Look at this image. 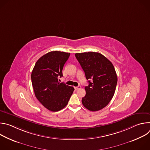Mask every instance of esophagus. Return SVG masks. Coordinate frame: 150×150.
<instances>
[{
	"label": "esophagus",
	"instance_id": "1",
	"mask_svg": "<svg viewBox=\"0 0 150 150\" xmlns=\"http://www.w3.org/2000/svg\"><path fill=\"white\" fill-rule=\"evenodd\" d=\"M81 88V87L80 86V85H78V87H75V89L76 90H79V89H80Z\"/></svg>",
	"mask_w": 150,
	"mask_h": 150
}]
</instances>
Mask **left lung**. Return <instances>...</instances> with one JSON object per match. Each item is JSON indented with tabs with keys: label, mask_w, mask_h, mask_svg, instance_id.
Masks as SVG:
<instances>
[{
	"label": "left lung",
	"mask_w": 150,
	"mask_h": 150,
	"mask_svg": "<svg viewBox=\"0 0 150 150\" xmlns=\"http://www.w3.org/2000/svg\"><path fill=\"white\" fill-rule=\"evenodd\" d=\"M75 57L89 80V85L85 87L86 95L82 98V104L90 111L100 110L114 96L117 82L115 68L108 59L99 53H76Z\"/></svg>",
	"instance_id": "left-lung-1"
}]
</instances>
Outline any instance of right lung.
Listing matches in <instances>:
<instances>
[{
	"label": "right lung",
	"mask_w": 150,
	"mask_h": 150,
	"mask_svg": "<svg viewBox=\"0 0 150 150\" xmlns=\"http://www.w3.org/2000/svg\"><path fill=\"white\" fill-rule=\"evenodd\" d=\"M70 53L50 52L35 63L31 73V81L37 100L50 111L57 112L68 104L74 88L59 82L62 69Z\"/></svg>",
	"instance_id": "1"
}]
</instances>
